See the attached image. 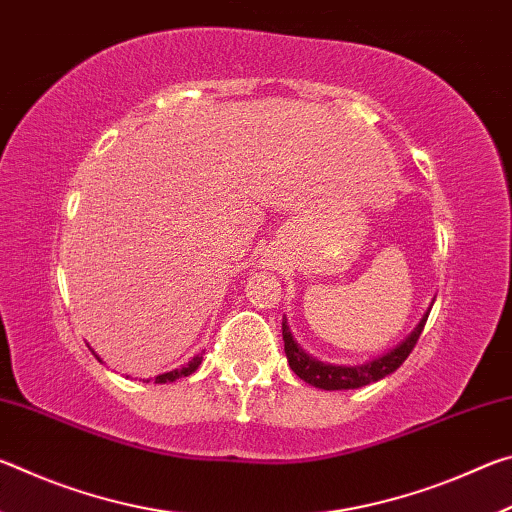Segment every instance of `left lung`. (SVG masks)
<instances>
[{
    "label": "left lung",
    "mask_w": 512,
    "mask_h": 512,
    "mask_svg": "<svg viewBox=\"0 0 512 512\" xmlns=\"http://www.w3.org/2000/svg\"><path fill=\"white\" fill-rule=\"evenodd\" d=\"M427 318H429V311L420 320V325L415 327L395 350L381 354L379 359L361 363V366H334V363H323L314 357H309V354L302 350L296 341H293L287 320H282L284 352H287L291 370L296 372L302 381H307V384L323 388V391H350V388H361V386L372 384V381L384 379L386 375H391V372L400 368L406 361V357L413 352L415 343H418Z\"/></svg>",
    "instance_id": "1"
}]
</instances>
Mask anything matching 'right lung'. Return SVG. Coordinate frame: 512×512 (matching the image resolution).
<instances>
[{
  "label": "right lung",
  "instance_id": "1",
  "mask_svg": "<svg viewBox=\"0 0 512 512\" xmlns=\"http://www.w3.org/2000/svg\"><path fill=\"white\" fill-rule=\"evenodd\" d=\"M201 361H203V354H196V357L189 361L187 366L176 368V370H171V372H164V375L155 377V384H167V381H176L180 377H189V375H192V372L198 370V366H201Z\"/></svg>",
  "mask_w": 512,
  "mask_h": 512
}]
</instances>
